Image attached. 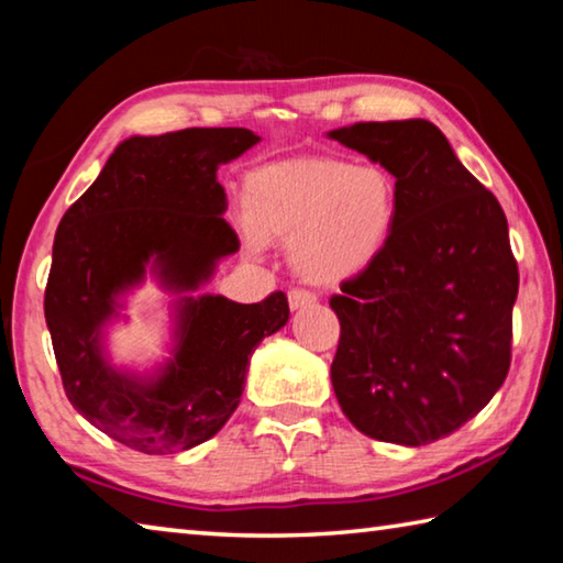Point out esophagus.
Segmentation results:
<instances>
[{
	"instance_id": "34e87169",
	"label": "esophagus",
	"mask_w": 563,
	"mask_h": 563,
	"mask_svg": "<svg viewBox=\"0 0 563 563\" xmlns=\"http://www.w3.org/2000/svg\"><path fill=\"white\" fill-rule=\"evenodd\" d=\"M316 300H318V298H316V295H312L310 290H300V288H295V290H290V292H288V302H290V308H292V310H298V308H308V305H312Z\"/></svg>"
}]
</instances>
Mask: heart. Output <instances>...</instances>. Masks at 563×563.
Segmentation results:
<instances>
[{
    "instance_id": "1",
    "label": "heart",
    "mask_w": 563,
    "mask_h": 563,
    "mask_svg": "<svg viewBox=\"0 0 563 563\" xmlns=\"http://www.w3.org/2000/svg\"><path fill=\"white\" fill-rule=\"evenodd\" d=\"M397 208V180L379 164L295 158L253 170L243 184L251 243H290L292 271L320 288L357 278L385 253Z\"/></svg>"
}]
</instances>
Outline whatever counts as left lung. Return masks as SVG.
I'll return each instance as SVG.
<instances>
[{
  "instance_id": "obj_1",
  "label": "left lung",
  "mask_w": 563,
  "mask_h": 563,
  "mask_svg": "<svg viewBox=\"0 0 563 563\" xmlns=\"http://www.w3.org/2000/svg\"><path fill=\"white\" fill-rule=\"evenodd\" d=\"M330 139L385 166L399 190L385 253L330 298L335 397L373 440L437 442L509 373L519 268L507 216L430 121H367Z\"/></svg>"
}]
</instances>
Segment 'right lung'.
I'll list each match as a JSON object with an SVG mask.
<instances>
[{
    "mask_svg": "<svg viewBox=\"0 0 563 563\" xmlns=\"http://www.w3.org/2000/svg\"><path fill=\"white\" fill-rule=\"evenodd\" d=\"M258 141L247 129L126 139L56 228L44 318L64 393L131 450L166 454L211 440L241 402L247 357L288 322L280 290L253 305L201 295L178 300L174 357L154 377L119 373L101 347L117 298L144 280L146 265L168 290H198L241 247L216 170Z\"/></svg>",
    "mask_w": 563,
    "mask_h": 563,
    "instance_id": "add662e5",
    "label": "right lung"
}]
</instances>
